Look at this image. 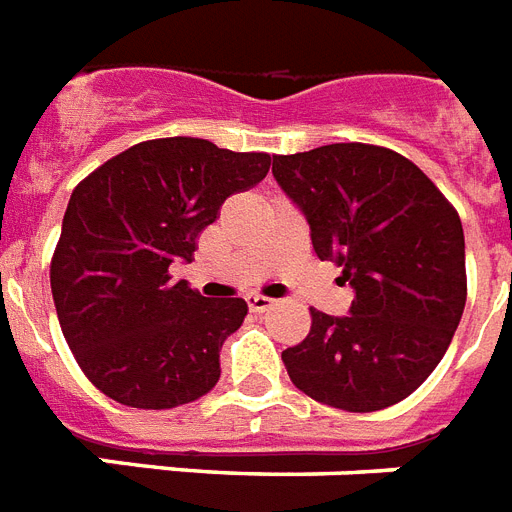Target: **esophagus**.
Masks as SVG:
<instances>
[{
    "label": "esophagus",
    "instance_id": "obj_1",
    "mask_svg": "<svg viewBox=\"0 0 512 512\" xmlns=\"http://www.w3.org/2000/svg\"><path fill=\"white\" fill-rule=\"evenodd\" d=\"M245 301H248V309H251V312H267V309H272V306H275V301H272V298L259 296V293H251V296L245 298Z\"/></svg>",
    "mask_w": 512,
    "mask_h": 512
}]
</instances>
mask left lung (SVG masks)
<instances>
[{
  "label": "left lung",
  "instance_id": "8db88e82",
  "mask_svg": "<svg viewBox=\"0 0 512 512\" xmlns=\"http://www.w3.org/2000/svg\"><path fill=\"white\" fill-rule=\"evenodd\" d=\"M317 259L354 288L351 314L309 309L312 330L282 362L298 391L346 412L402 402L447 354L468 296L455 206L396 150L335 142L275 155Z\"/></svg>",
  "mask_w": 512,
  "mask_h": 512
}]
</instances>
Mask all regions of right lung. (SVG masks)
I'll list each match as a JSON object with an SVG mask.
<instances>
[{"label":"right lung","instance_id":"obj_1","mask_svg":"<svg viewBox=\"0 0 512 512\" xmlns=\"http://www.w3.org/2000/svg\"><path fill=\"white\" fill-rule=\"evenodd\" d=\"M272 155L198 137L132 145L81 179L49 264L57 320L94 388L137 410L206 396L219 349L243 325V298H203L171 282L177 259L235 192L267 177Z\"/></svg>","mask_w":512,"mask_h":512}]
</instances>
